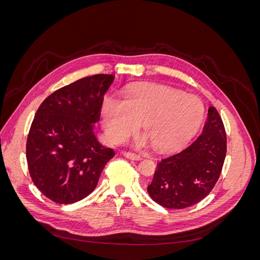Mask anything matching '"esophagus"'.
<instances>
[{"label":"esophagus","mask_w":260,"mask_h":260,"mask_svg":"<svg viewBox=\"0 0 260 260\" xmlns=\"http://www.w3.org/2000/svg\"><path fill=\"white\" fill-rule=\"evenodd\" d=\"M123 155H124L125 158L131 159V160H140V159H142V158H141V156H140V155H138V154H135V153H129V152H125Z\"/></svg>","instance_id":"1"}]
</instances>
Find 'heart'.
<instances>
[{
	"instance_id": "heart-1",
	"label": "heart",
	"mask_w": 260,
	"mask_h": 260,
	"mask_svg": "<svg viewBox=\"0 0 260 260\" xmlns=\"http://www.w3.org/2000/svg\"><path fill=\"white\" fill-rule=\"evenodd\" d=\"M101 117L105 135L112 142H123L142 123L152 144L166 152L195 138L205 119V106L193 94L164 85H148L129 92L123 103L105 96ZM144 143V139L139 140L137 145Z\"/></svg>"
}]
</instances>
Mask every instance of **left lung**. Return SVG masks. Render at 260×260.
Here are the masks:
<instances>
[{
	"label": "left lung",
	"mask_w": 260,
	"mask_h": 260,
	"mask_svg": "<svg viewBox=\"0 0 260 260\" xmlns=\"http://www.w3.org/2000/svg\"><path fill=\"white\" fill-rule=\"evenodd\" d=\"M207 115L202 135L190 146L157 164L147 192L162 207L182 209L201 202L221 174L226 153L223 122L215 107Z\"/></svg>",
	"instance_id": "8db88e82"
}]
</instances>
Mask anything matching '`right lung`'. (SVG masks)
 I'll return each mask as SVG.
<instances>
[{
  "label": "right lung",
  "mask_w": 260,
  "mask_h": 260,
  "mask_svg": "<svg viewBox=\"0 0 260 260\" xmlns=\"http://www.w3.org/2000/svg\"><path fill=\"white\" fill-rule=\"evenodd\" d=\"M114 75L85 77L52 93L38 108L27 140L31 179L46 198L73 204L96 187L115 152L94 133Z\"/></svg>",
  "instance_id": "add662e5"
}]
</instances>
